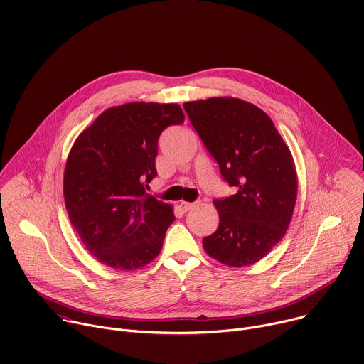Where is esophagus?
<instances>
[{
    "label": "esophagus",
    "mask_w": 364,
    "mask_h": 364,
    "mask_svg": "<svg viewBox=\"0 0 364 364\" xmlns=\"http://www.w3.org/2000/svg\"><path fill=\"white\" fill-rule=\"evenodd\" d=\"M196 205H197V203H187V201H181V203H180V209H181L183 212H188V210L194 209Z\"/></svg>",
    "instance_id": "esophagus-1"
}]
</instances>
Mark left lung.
I'll use <instances>...</instances> for the list:
<instances>
[{
	"instance_id": "1",
	"label": "left lung",
	"mask_w": 364,
	"mask_h": 364,
	"mask_svg": "<svg viewBox=\"0 0 364 364\" xmlns=\"http://www.w3.org/2000/svg\"><path fill=\"white\" fill-rule=\"evenodd\" d=\"M203 144L236 194L213 200L218 230L203 239L205 253L226 267L261 261L285 236L298 177L292 154L272 119L256 105L223 96L186 102Z\"/></svg>"
}]
</instances>
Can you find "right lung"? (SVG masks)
<instances>
[{
    "label": "right lung",
    "instance_id": "1",
    "mask_svg": "<svg viewBox=\"0 0 364 364\" xmlns=\"http://www.w3.org/2000/svg\"><path fill=\"white\" fill-rule=\"evenodd\" d=\"M184 122L178 103L129 102L103 111L76 138L65 167L69 219L85 247L115 271L159 256L173 205L145 190L157 176L159 138Z\"/></svg>",
    "mask_w": 364,
    "mask_h": 364
}]
</instances>
